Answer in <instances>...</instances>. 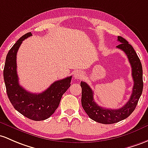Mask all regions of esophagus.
Instances as JSON below:
<instances>
[{"mask_svg": "<svg viewBox=\"0 0 148 148\" xmlns=\"http://www.w3.org/2000/svg\"><path fill=\"white\" fill-rule=\"evenodd\" d=\"M82 77H83V73L81 72L80 71H77L74 73V77L76 80H79Z\"/></svg>", "mask_w": 148, "mask_h": 148, "instance_id": "34e87169", "label": "esophagus"}]
</instances>
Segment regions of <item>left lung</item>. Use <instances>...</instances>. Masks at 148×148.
I'll list each match as a JSON object with an SVG mask.
<instances>
[{
    "mask_svg": "<svg viewBox=\"0 0 148 148\" xmlns=\"http://www.w3.org/2000/svg\"><path fill=\"white\" fill-rule=\"evenodd\" d=\"M118 41L121 44L116 47L124 51L128 57L132 68V77L134 82L131 97L126 104L117 109H106L99 106L95 101L93 91L90 87L86 82L82 81L80 82V86L82 87L81 103L82 108L90 119L104 124L117 123L129 116L136 109L143 88L142 64L137 53L124 38L119 36Z\"/></svg>",
    "mask_w": 148,
    "mask_h": 148,
    "instance_id": "1",
    "label": "left lung"
}]
</instances>
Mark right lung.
<instances>
[{"mask_svg": "<svg viewBox=\"0 0 148 148\" xmlns=\"http://www.w3.org/2000/svg\"><path fill=\"white\" fill-rule=\"evenodd\" d=\"M28 32L17 40L6 56L3 77L7 95L15 109L27 118L43 121L49 118L58 108L63 95L71 86L72 76L55 81L42 93H31L19 84L17 73V53L23 41L32 36Z\"/></svg>", "mask_w": 148, "mask_h": 148, "instance_id": "1", "label": "right lung"}]
</instances>
